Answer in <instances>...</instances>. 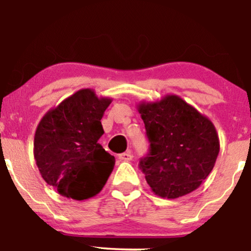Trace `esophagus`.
<instances>
[{"label": "esophagus", "mask_w": 251, "mask_h": 251, "mask_svg": "<svg viewBox=\"0 0 251 251\" xmlns=\"http://www.w3.org/2000/svg\"><path fill=\"white\" fill-rule=\"evenodd\" d=\"M118 157H119V159L122 162H129V160H132L131 152H124V153H120Z\"/></svg>", "instance_id": "obj_1"}]
</instances>
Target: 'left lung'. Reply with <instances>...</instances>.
<instances>
[{
	"mask_svg": "<svg viewBox=\"0 0 251 251\" xmlns=\"http://www.w3.org/2000/svg\"><path fill=\"white\" fill-rule=\"evenodd\" d=\"M137 109L151 143L139 168L152 191L175 200L200 188L220 153L211 120L176 94L140 101Z\"/></svg>",
	"mask_w": 251,
	"mask_h": 251,
	"instance_id": "left-lung-1",
	"label": "left lung"
}]
</instances>
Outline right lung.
Returning <instances> with one entry per match:
<instances>
[{
    "label": "right lung",
    "instance_id": "add662e5",
    "mask_svg": "<svg viewBox=\"0 0 251 251\" xmlns=\"http://www.w3.org/2000/svg\"><path fill=\"white\" fill-rule=\"evenodd\" d=\"M112 98L82 88L50 108L34 137V159L41 177L61 196L85 201L101 191L116 158L98 143L101 118Z\"/></svg>",
    "mask_w": 251,
    "mask_h": 251
}]
</instances>
